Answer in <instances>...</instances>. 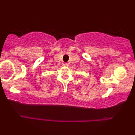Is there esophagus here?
Wrapping results in <instances>:
<instances>
[{"label":"esophagus","instance_id":"esophagus-1","mask_svg":"<svg viewBox=\"0 0 135 135\" xmlns=\"http://www.w3.org/2000/svg\"><path fill=\"white\" fill-rule=\"evenodd\" d=\"M63 65H64V66H68V63H64Z\"/></svg>","mask_w":135,"mask_h":135}]
</instances>
